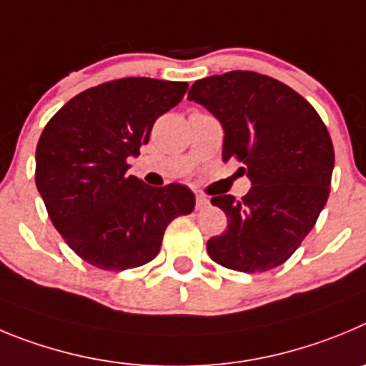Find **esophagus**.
<instances>
[{"instance_id":"34e87169","label":"esophagus","mask_w":366,"mask_h":366,"mask_svg":"<svg viewBox=\"0 0 366 366\" xmlns=\"http://www.w3.org/2000/svg\"><path fill=\"white\" fill-rule=\"evenodd\" d=\"M209 204V200H207V197L204 195H197V209H204V207Z\"/></svg>"}]
</instances>
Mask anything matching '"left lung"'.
Returning <instances> with one entry per match:
<instances>
[{
    "instance_id": "8db88e82",
    "label": "left lung",
    "mask_w": 366,
    "mask_h": 366,
    "mask_svg": "<svg viewBox=\"0 0 366 366\" xmlns=\"http://www.w3.org/2000/svg\"><path fill=\"white\" fill-rule=\"evenodd\" d=\"M187 98L219 118L222 160L235 159L252 180L240 200L212 199L228 229L207 240V253L237 272L277 268L301 246L330 195L334 146L327 126L294 89L253 71L197 80Z\"/></svg>"
}]
</instances>
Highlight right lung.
Segmentation results:
<instances>
[{
	"label": "right lung",
	"mask_w": 366,
	"mask_h": 366,
	"mask_svg": "<svg viewBox=\"0 0 366 366\" xmlns=\"http://www.w3.org/2000/svg\"><path fill=\"white\" fill-rule=\"evenodd\" d=\"M186 81L120 78L76 94L49 120L36 147V187L69 248L100 269L153 261L173 219L189 215V187H151L127 175L157 118Z\"/></svg>",
	"instance_id": "obj_1"
}]
</instances>
